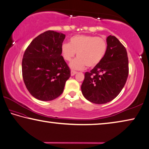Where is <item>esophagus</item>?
<instances>
[{"label":"esophagus","mask_w":149,"mask_h":149,"mask_svg":"<svg viewBox=\"0 0 149 149\" xmlns=\"http://www.w3.org/2000/svg\"><path fill=\"white\" fill-rule=\"evenodd\" d=\"M77 73V72H75V71L72 70V71H71V75H72V76H74V75L75 74H76Z\"/></svg>","instance_id":"34e87169"}]
</instances>
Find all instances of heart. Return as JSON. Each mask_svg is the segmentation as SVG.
Listing matches in <instances>:
<instances>
[{
    "mask_svg": "<svg viewBox=\"0 0 149 149\" xmlns=\"http://www.w3.org/2000/svg\"><path fill=\"white\" fill-rule=\"evenodd\" d=\"M107 52V42L104 38L88 35H77L71 37L69 43L61 45L62 57L70 61L77 53V58L70 63L74 70H81L86 65L94 68L99 64Z\"/></svg>",
    "mask_w": 149,
    "mask_h": 149,
    "instance_id": "heart-1",
    "label": "heart"
}]
</instances>
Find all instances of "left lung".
<instances>
[{"mask_svg":"<svg viewBox=\"0 0 149 149\" xmlns=\"http://www.w3.org/2000/svg\"><path fill=\"white\" fill-rule=\"evenodd\" d=\"M107 52L104 59L90 72L85 73L82 94L91 102L102 104L114 100L123 90L128 75L126 48L115 36L106 39Z\"/></svg>","mask_w":149,"mask_h":149,"instance_id":"left-lung-1","label":"left lung"}]
</instances>
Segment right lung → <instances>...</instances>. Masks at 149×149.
Returning <instances> with one entry per match:
<instances>
[{
  "instance_id": "1",
  "label": "right lung",
  "mask_w": 149,
  "mask_h": 149,
  "mask_svg": "<svg viewBox=\"0 0 149 149\" xmlns=\"http://www.w3.org/2000/svg\"><path fill=\"white\" fill-rule=\"evenodd\" d=\"M65 35L47 31L33 40L22 60L24 83L32 96L41 101L53 100L63 93L70 69L61 55Z\"/></svg>"
}]
</instances>
